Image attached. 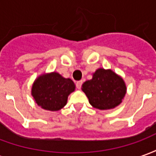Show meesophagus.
<instances>
[{"mask_svg":"<svg viewBox=\"0 0 156 156\" xmlns=\"http://www.w3.org/2000/svg\"><path fill=\"white\" fill-rule=\"evenodd\" d=\"M82 84H83V82L82 81H78L77 83H76V86H77V88H78V89H80V88H81Z\"/></svg>","mask_w":156,"mask_h":156,"instance_id":"1","label":"esophagus"}]
</instances>
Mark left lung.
<instances>
[{"label": "left lung", "mask_w": 156, "mask_h": 156, "mask_svg": "<svg viewBox=\"0 0 156 156\" xmlns=\"http://www.w3.org/2000/svg\"><path fill=\"white\" fill-rule=\"evenodd\" d=\"M82 90L94 108L107 110L120 105L127 88L121 76L111 69L99 68L93 73L92 79L83 83Z\"/></svg>", "instance_id": "left-lung-1"}]
</instances>
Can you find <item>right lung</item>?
<instances>
[{
  "label": "right lung",
  "mask_w": 156,
  "mask_h": 156,
  "mask_svg": "<svg viewBox=\"0 0 156 156\" xmlns=\"http://www.w3.org/2000/svg\"><path fill=\"white\" fill-rule=\"evenodd\" d=\"M75 88L72 79L63 78L57 72H51L36 78L32 86V95L41 108L58 111L67 105L68 95Z\"/></svg>",
  "instance_id": "1"
}]
</instances>
